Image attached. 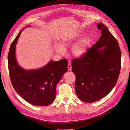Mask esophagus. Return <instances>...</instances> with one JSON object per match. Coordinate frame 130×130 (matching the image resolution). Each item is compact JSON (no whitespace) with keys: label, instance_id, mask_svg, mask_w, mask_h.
Masks as SVG:
<instances>
[{"label":"esophagus","instance_id":"1","mask_svg":"<svg viewBox=\"0 0 130 130\" xmlns=\"http://www.w3.org/2000/svg\"><path fill=\"white\" fill-rule=\"evenodd\" d=\"M68 70H70L72 69V66H71V64L70 63H68Z\"/></svg>","mask_w":130,"mask_h":130}]
</instances>
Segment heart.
Listing matches in <instances>:
<instances>
[{
    "instance_id": "obj_1",
    "label": "heart",
    "mask_w": 130,
    "mask_h": 130,
    "mask_svg": "<svg viewBox=\"0 0 130 130\" xmlns=\"http://www.w3.org/2000/svg\"><path fill=\"white\" fill-rule=\"evenodd\" d=\"M82 36L81 32H75L63 36L61 39V45L55 43L54 49L55 52L60 55H64L68 46L72 45ZM92 39L90 36H86L78 41L72 48V53L74 56L77 57L83 56L87 52L91 44Z\"/></svg>"
}]
</instances>
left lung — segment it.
Returning a JSON list of instances; mask_svg holds the SVG:
<instances>
[{
    "instance_id": "1",
    "label": "left lung",
    "mask_w": 130,
    "mask_h": 130,
    "mask_svg": "<svg viewBox=\"0 0 130 130\" xmlns=\"http://www.w3.org/2000/svg\"><path fill=\"white\" fill-rule=\"evenodd\" d=\"M97 27L101 30L99 40L72 63L76 93L86 103L107 95L115 86L121 68V51L117 40L103 23H98Z\"/></svg>"
}]
</instances>
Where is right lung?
<instances>
[{"instance_id":"obj_1","label":"right lung","mask_w":130,"mask_h":130,"mask_svg":"<svg viewBox=\"0 0 130 130\" xmlns=\"http://www.w3.org/2000/svg\"><path fill=\"white\" fill-rule=\"evenodd\" d=\"M22 30L12 43L8 54V67L14 89L29 103L35 106H45L54 101L56 86L67 72L68 61H50L43 68L35 70H24L18 64L15 55V45Z\"/></svg>"}]
</instances>
